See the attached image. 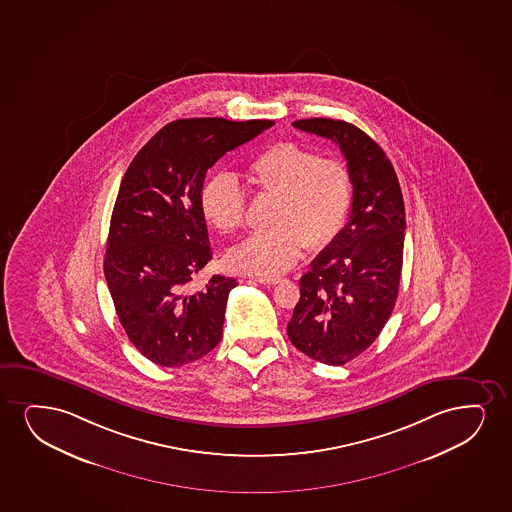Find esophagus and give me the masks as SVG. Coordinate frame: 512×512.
Returning a JSON list of instances; mask_svg holds the SVG:
<instances>
[{
	"instance_id": "1",
	"label": "esophagus",
	"mask_w": 512,
	"mask_h": 512,
	"mask_svg": "<svg viewBox=\"0 0 512 512\" xmlns=\"http://www.w3.org/2000/svg\"><path fill=\"white\" fill-rule=\"evenodd\" d=\"M254 282H259V284L263 285H275L282 282V279H280V277H256Z\"/></svg>"
}]
</instances>
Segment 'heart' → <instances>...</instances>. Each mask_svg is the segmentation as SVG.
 Listing matches in <instances>:
<instances>
[{"label": "heart", "instance_id": "1", "mask_svg": "<svg viewBox=\"0 0 512 512\" xmlns=\"http://www.w3.org/2000/svg\"><path fill=\"white\" fill-rule=\"evenodd\" d=\"M246 178L254 194L273 197L270 230L253 233L227 254L235 272L261 277L287 272L303 247L320 251L343 230L353 197L343 162L280 142L249 164ZM201 211L214 230L232 235L246 223V194L232 175L213 176L202 187Z\"/></svg>", "mask_w": 512, "mask_h": 512}]
</instances>
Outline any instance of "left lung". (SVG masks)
Segmentation results:
<instances>
[{
	"mask_svg": "<svg viewBox=\"0 0 512 512\" xmlns=\"http://www.w3.org/2000/svg\"><path fill=\"white\" fill-rule=\"evenodd\" d=\"M292 126L339 145L353 202L346 227L299 280L287 336L313 360L344 365L376 341L395 308L405 240L402 188L384 150L353 124L313 117Z\"/></svg>",
	"mask_w": 512,
	"mask_h": 512,
	"instance_id": "left-lung-1",
	"label": "left lung"
}]
</instances>
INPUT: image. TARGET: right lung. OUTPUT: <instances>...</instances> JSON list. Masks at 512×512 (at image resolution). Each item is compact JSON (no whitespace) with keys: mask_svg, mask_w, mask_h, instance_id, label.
Masks as SVG:
<instances>
[{"mask_svg":"<svg viewBox=\"0 0 512 512\" xmlns=\"http://www.w3.org/2000/svg\"><path fill=\"white\" fill-rule=\"evenodd\" d=\"M273 121L178 119L143 145L119 187L104 272L117 317L150 362L182 367L220 343L235 279L213 275L190 292L213 258L201 211L207 169Z\"/></svg>","mask_w":512,"mask_h":512,"instance_id":"right-lung-1","label":"right lung"}]
</instances>
